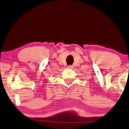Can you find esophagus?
Returning a JSON list of instances; mask_svg holds the SVG:
<instances>
[{
	"label": "esophagus",
	"mask_w": 129,
	"mask_h": 129,
	"mask_svg": "<svg viewBox=\"0 0 129 129\" xmlns=\"http://www.w3.org/2000/svg\"><path fill=\"white\" fill-rule=\"evenodd\" d=\"M67 68L71 69H73V66H71V65H70V66H69L68 67H67Z\"/></svg>",
	"instance_id": "esophagus-1"
}]
</instances>
